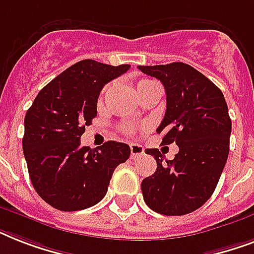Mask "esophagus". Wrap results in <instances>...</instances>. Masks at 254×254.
Segmentation results:
<instances>
[{
	"instance_id": "obj_1",
	"label": "esophagus",
	"mask_w": 254,
	"mask_h": 254,
	"mask_svg": "<svg viewBox=\"0 0 254 254\" xmlns=\"http://www.w3.org/2000/svg\"><path fill=\"white\" fill-rule=\"evenodd\" d=\"M142 154H143V147L141 146V145H138V143H131L130 145V158L134 159Z\"/></svg>"
}]
</instances>
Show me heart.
I'll return each instance as SVG.
<instances>
[{
  "label": "heart",
  "instance_id": "1",
  "mask_svg": "<svg viewBox=\"0 0 254 254\" xmlns=\"http://www.w3.org/2000/svg\"><path fill=\"white\" fill-rule=\"evenodd\" d=\"M147 83H153V81H151V80H141L138 84H137V87H139V85H143V84H147ZM134 130H135V129L133 127H125V133H127V134H129V135L133 134V133H134Z\"/></svg>",
  "mask_w": 254,
  "mask_h": 254
}]
</instances>
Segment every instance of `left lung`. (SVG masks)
<instances>
[{"mask_svg": "<svg viewBox=\"0 0 254 254\" xmlns=\"http://www.w3.org/2000/svg\"><path fill=\"white\" fill-rule=\"evenodd\" d=\"M138 69L165 87L166 113L157 133H163V145L175 142L179 147L166 163L158 149L145 150L155 158L157 170L141 183L143 200L161 215H187L211 197L227 163L232 123L224 95L182 62Z\"/></svg>", "mask_w": 254, "mask_h": 254, "instance_id": "8db88e82", "label": "left lung"}]
</instances>
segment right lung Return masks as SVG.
<instances>
[{
    "instance_id": "1",
    "label": "right lung",
    "mask_w": 254,
    "mask_h": 254,
    "mask_svg": "<svg viewBox=\"0 0 254 254\" xmlns=\"http://www.w3.org/2000/svg\"><path fill=\"white\" fill-rule=\"evenodd\" d=\"M130 68L85 59L58 75L25 116L22 147L34 189L59 211L97 204L113 171L130 155L127 143L108 141L100 149L81 146L80 137L97 115L103 87Z\"/></svg>"
}]
</instances>
